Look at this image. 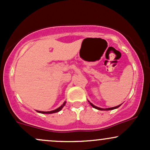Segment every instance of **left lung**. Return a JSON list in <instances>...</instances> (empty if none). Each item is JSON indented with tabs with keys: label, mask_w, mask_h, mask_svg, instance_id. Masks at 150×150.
<instances>
[{
	"label": "left lung",
	"mask_w": 150,
	"mask_h": 150,
	"mask_svg": "<svg viewBox=\"0 0 150 150\" xmlns=\"http://www.w3.org/2000/svg\"><path fill=\"white\" fill-rule=\"evenodd\" d=\"M89 104H90V105L91 106H92L93 108H96V109H98V110H101V111H109V110H113V109H115V108H118L119 107V106H120V105L121 104H120V105H118V106H114V107H111V108H99V107H97V106H94V104H92V103H90L89 102Z\"/></svg>",
	"instance_id": "left-lung-1"
}]
</instances>
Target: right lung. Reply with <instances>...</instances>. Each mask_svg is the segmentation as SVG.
I'll use <instances>...</instances> for the list:
<instances>
[{
    "instance_id": "obj_1",
    "label": "right lung",
    "mask_w": 150,
    "mask_h": 150,
    "mask_svg": "<svg viewBox=\"0 0 150 150\" xmlns=\"http://www.w3.org/2000/svg\"><path fill=\"white\" fill-rule=\"evenodd\" d=\"M65 103H66V101H65V102L63 103V104H62L61 106H60V107H58V108H56V109H55V110H53V111H37V112L41 113H47V114H49V113H57V112H58V111H61L62 108H63V106H64L65 105Z\"/></svg>"
}]
</instances>
